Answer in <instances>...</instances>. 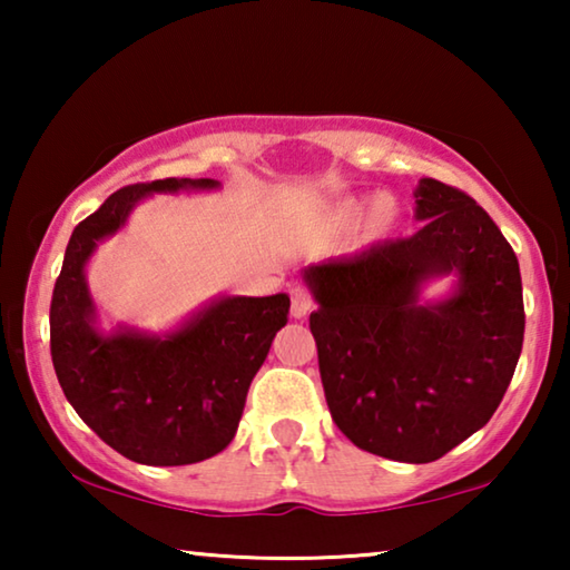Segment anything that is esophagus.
<instances>
[{
  "label": "esophagus",
  "instance_id": "1",
  "mask_svg": "<svg viewBox=\"0 0 570 570\" xmlns=\"http://www.w3.org/2000/svg\"><path fill=\"white\" fill-rule=\"evenodd\" d=\"M312 296L304 288H292V316L294 320H304V316L312 312Z\"/></svg>",
  "mask_w": 570,
  "mask_h": 570
}]
</instances>
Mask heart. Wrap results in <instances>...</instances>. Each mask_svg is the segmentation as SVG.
I'll use <instances>...</instances> for the list:
<instances>
[{"label": "heart", "mask_w": 570, "mask_h": 570, "mask_svg": "<svg viewBox=\"0 0 570 570\" xmlns=\"http://www.w3.org/2000/svg\"><path fill=\"white\" fill-rule=\"evenodd\" d=\"M366 208H370V218H366V236L370 238H380L387 234L400 216V208L392 196H374L370 200L346 198L330 210L326 224H330L334 234H346V230L356 226V220L364 216Z\"/></svg>", "instance_id": "obj_1"}]
</instances>
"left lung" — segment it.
<instances>
[{
	"mask_svg": "<svg viewBox=\"0 0 570 570\" xmlns=\"http://www.w3.org/2000/svg\"><path fill=\"white\" fill-rule=\"evenodd\" d=\"M410 238L306 266L332 420L372 455L432 462L485 428L513 380L525 312L515 250L468 193L422 178ZM455 275L438 303L424 283Z\"/></svg>",
	"mask_w": 570,
	"mask_h": 570,
	"instance_id": "1",
	"label": "left lung"
}]
</instances>
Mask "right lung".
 Wrapping results in <instances>:
<instances>
[{
	"label": "right lung",
	"instance_id": "1",
	"mask_svg": "<svg viewBox=\"0 0 570 570\" xmlns=\"http://www.w3.org/2000/svg\"><path fill=\"white\" fill-rule=\"evenodd\" d=\"M216 188L214 178H166L115 190L75 226L52 292L50 350L67 402L140 465H190L228 448L292 302L286 294L218 296L166 334L122 324L102 332L85 266L142 198Z\"/></svg>",
	"mask_w": 570,
	"mask_h": 570
}]
</instances>
